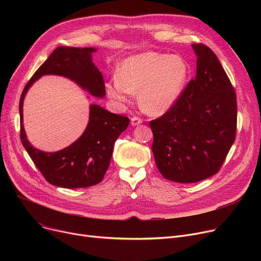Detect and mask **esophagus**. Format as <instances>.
<instances>
[{"instance_id":"34e87169","label":"esophagus","mask_w":261,"mask_h":261,"mask_svg":"<svg viewBox=\"0 0 261 261\" xmlns=\"http://www.w3.org/2000/svg\"><path fill=\"white\" fill-rule=\"evenodd\" d=\"M142 122H143V119L138 117V116H133L131 118V125L132 126H138V125H140V123H142Z\"/></svg>"}]
</instances>
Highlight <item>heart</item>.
<instances>
[{
    "label": "heart",
    "instance_id": "heart-1",
    "mask_svg": "<svg viewBox=\"0 0 261 261\" xmlns=\"http://www.w3.org/2000/svg\"><path fill=\"white\" fill-rule=\"evenodd\" d=\"M187 77V64L179 56L154 51L143 53L123 60L118 77L108 81L107 92L118 102L128 101L139 92V103L145 112H166L179 98Z\"/></svg>",
    "mask_w": 261,
    "mask_h": 261
}]
</instances>
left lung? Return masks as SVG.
I'll return each instance as SVG.
<instances>
[{
  "label": "left lung",
  "mask_w": 261,
  "mask_h": 261,
  "mask_svg": "<svg viewBox=\"0 0 261 261\" xmlns=\"http://www.w3.org/2000/svg\"><path fill=\"white\" fill-rule=\"evenodd\" d=\"M197 75L161 117L149 122L152 152L167 180L196 183L216 174L236 139L237 99L224 68L204 44H193Z\"/></svg>",
  "instance_id": "left-lung-1"
}]
</instances>
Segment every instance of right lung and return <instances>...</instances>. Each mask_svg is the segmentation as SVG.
<instances>
[{"label":"right lung","instance_id":"right-lung-1","mask_svg":"<svg viewBox=\"0 0 261 261\" xmlns=\"http://www.w3.org/2000/svg\"><path fill=\"white\" fill-rule=\"evenodd\" d=\"M93 47L59 46L27 82L20 98V136L35 165L54 185L63 188H84L102 181L111 161L113 147L130 119L91 105L89 123L80 138L57 152H43L27 141L23 127V100L36 80L43 75H60L72 79L96 97H105L106 88L101 73L92 62Z\"/></svg>","mask_w":261,"mask_h":261}]
</instances>
